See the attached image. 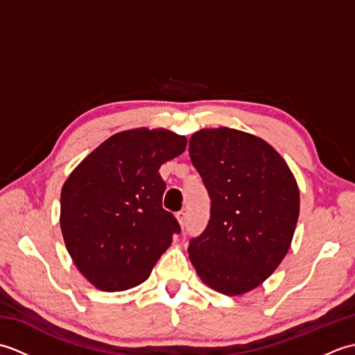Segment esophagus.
Segmentation results:
<instances>
[{"label": "esophagus", "mask_w": 355, "mask_h": 355, "mask_svg": "<svg viewBox=\"0 0 355 355\" xmlns=\"http://www.w3.org/2000/svg\"><path fill=\"white\" fill-rule=\"evenodd\" d=\"M177 220L180 223V225H182V227H184V225L187 224V215H186V212H178L177 214Z\"/></svg>", "instance_id": "34e87169"}]
</instances>
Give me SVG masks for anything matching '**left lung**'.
I'll return each instance as SVG.
<instances>
[{
  "instance_id": "obj_1",
  "label": "left lung",
  "mask_w": 355,
  "mask_h": 355,
  "mask_svg": "<svg viewBox=\"0 0 355 355\" xmlns=\"http://www.w3.org/2000/svg\"><path fill=\"white\" fill-rule=\"evenodd\" d=\"M189 155L210 197V220L189 243V258L210 288L239 296L259 286L291 245L299 187L288 164L256 135L207 128Z\"/></svg>"
}]
</instances>
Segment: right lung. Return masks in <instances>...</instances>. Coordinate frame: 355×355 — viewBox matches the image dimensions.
Listing matches in <instances>:
<instances>
[{
    "label": "right lung",
    "instance_id": "obj_1",
    "mask_svg": "<svg viewBox=\"0 0 355 355\" xmlns=\"http://www.w3.org/2000/svg\"><path fill=\"white\" fill-rule=\"evenodd\" d=\"M187 139L137 128L111 135L62 186L61 230L74 266L96 288L123 291L145 282L180 224L162 206L160 166Z\"/></svg>",
    "mask_w": 355,
    "mask_h": 355
}]
</instances>
